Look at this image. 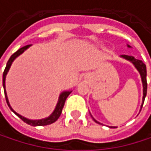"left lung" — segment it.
I'll return each instance as SVG.
<instances>
[{
	"label": "left lung",
	"instance_id": "1",
	"mask_svg": "<svg viewBox=\"0 0 151 151\" xmlns=\"http://www.w3.org/2000/svg\"><path fill=\"white\" fill-rule=\"evenodd\" d=\"M127 46L129 48H131V46L127 45ZM121 58L129 61L130 63H132L134 65V66L136 67V69L138 71V73H140V76H141V79H142V105H141V108H140V111L142 107V105H143V102H144V100H145V97H146V94H147V79H146V77H147V71H146V65L145 64L140 60V59H137L135 57L133 56H128V55H121L120 56ZM92 116V115H91ZM92 118L93 119V121L99 124H101V122H99L98 121H96L93 116ZM109 128H113V127H109Z\"/></svg>",
	"mask_w": 151,
	"mask_h": 151
}]
</instances>
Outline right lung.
Segmentation results:
<instances>
[{
  "instance_id": "obj_1",
  "label": "right lung",
  "mask_w": 151,
  "mask_h": 151,
  "mask_svg": "<svg viewBox=\"0 0 151 151\" xmlns=\"http://www.w3.org/2000/svg\"><path fill=\"white\" fill-rule=\"evenodd\" d=\"M29 46H31V45H26L21 49H19L17 51H15V53L10 57V58L9 59L8 63H7V65H6V68L3 72V76H2V85H3V88H4V93H5V97H6V101L8 103V106H9V108L11 109L12 112H14L15 114L20 118L22 119L24 122H26L27 124L29 125H31V126H46V125H50L53 122H55L60 116L61 113H62V109L64 107L65 105V100L66 98L69 96V94L72 93V91H64L62 92L60 94H59V97H58V103L56 105V107L54 109V111L50 114V115H49L48 117L44 118V119H39V120H30V119H28L21 114H19L18 113H16L15 110L12 108V106L9 104V98H8V95H7V92H6V85H5V80H6V76L8 74L9 69H10V66L12 65V63L14 62L15 58L17 57H19L21 54H22L28 48H29Z\"/></svg>"
}]
</instances>
